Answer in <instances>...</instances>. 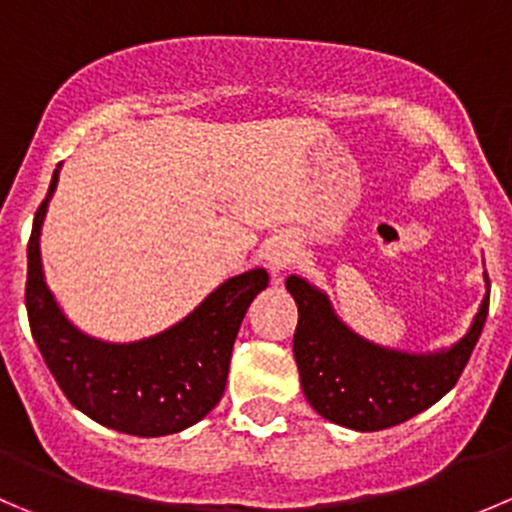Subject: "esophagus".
<instances>
[{
  "mask_svg": "<svg viewBox=\"0 0 512 512\" xmlns=\"http://www.w3.org/2000/svg\"><path fill=\"white\" fill-rule=\"evenodd\" d=\"M292 245L287 240H282V237H277V240H272L270 245L265 247V262L267 267H270L272 275H280L282 270H287L292 262Z\"/></svg>",
  "mask_w": 512,
  "mask_h": 512,
  "instance_id": "obj_1",
  "label": "esophagus"
}]
</instances>
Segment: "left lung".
<instances>
[{"mask_svg":"<svg viewBox=\"0 0 512 512\" xmlns=\"http://www.w3.org/2000/svg\"><path fill=\"white\" fill-rule=\"evenodd\" d=\"M470 330L438 352H403L352 332L332 310L330 297L302 277L285 280L297 302L292 337L302 393L330 423L375 433L405 423L455 388L488 317L490 282Z\"/></svg>","mask_w":512,"mask_h":512,"instance_id":"8db88e82","label":"left lung"}]
</instances>
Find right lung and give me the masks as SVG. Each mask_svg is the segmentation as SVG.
Instances as JSON below:
<instances>
[{"instance_id": "1", "label": "right lung", "mask_w": 512, "mask_h": 512, "mask_svg": "<svg viewBox=\"0 0 512 512\" xmlns=\"http://www.w3.org/2000/svg\"><path fill=\"white\" fill-rule=\"evenodd\" d=\"M59 182L34 215L27 245V315L32 337L69 403L104 428L160 438L200 423L225 393L232 345L247 307L270 282L262 267L230 277L185 320L135 342H104L74 327L42 270L39 235Z\"/></svg>"}]
</instances>
